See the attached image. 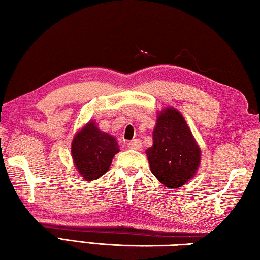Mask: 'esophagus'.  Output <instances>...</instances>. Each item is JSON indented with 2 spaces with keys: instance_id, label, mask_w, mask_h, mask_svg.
<instances>
[{
  "instance_id": "1",
  "label": "esophagus",
  "mask_w": 260,
  "mask_h": 260,
  "mask_svg": "<svg viewBox=\"0 0 260 260\" xmlns=\"http://www.w3.org/2000/svg\"><path fill=\"white\" fill-rule=\"evenodd\" d=\"M141 141L139 139H135L133 141H131V142L127 143V147L129 149H133V150H140L141 149Z\"/></svg>"
}]
</instances>
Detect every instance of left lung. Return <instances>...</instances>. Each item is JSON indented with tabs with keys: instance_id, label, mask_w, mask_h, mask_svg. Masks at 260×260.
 Masks as SVG:
<instances>
[{
	"instance_id": "obj_1",
	"label": "left lung",
	"mask_w": 260,
	"mask_h": 260,
	"mask_svg": "<svg viewBox=\"0 0 260 260\" xmlns=\"http://www.w3.org/2000/svg\"><path fill=\"white\" fill-rule=\"evenodd\" d=\"M152 139L146 153L158 181L171 189L190 181L201 164V149L181 112L172 107L158 112Z\"/></svg>"
}]
</instances>
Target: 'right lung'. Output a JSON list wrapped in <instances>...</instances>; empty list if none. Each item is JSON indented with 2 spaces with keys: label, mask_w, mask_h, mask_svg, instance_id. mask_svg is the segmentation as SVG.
I'll return each mask as SVG.
<instances>
[{
  "label": "right lung",
  "mask_w": 260,
  "mask_h": 260,
  "mask_svg": "<svg viewBox=\"0 0 260 260\" xmlns=\"http://www.w3.org/2000/svg\"><path fill=\"white\" fill-rule=\"evenodd\" d=\"M119 151L116 138L101 131L94 120L77 132L71 144L73 164L86 181H93L108 172L114 155Z\"/></svg>",
  "instance_id": "right-lung-1"
}]
</instances>
